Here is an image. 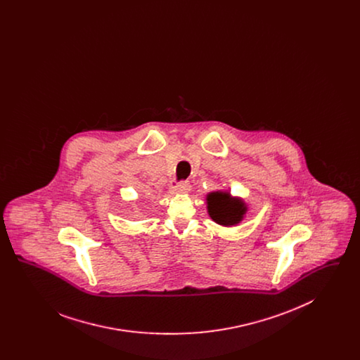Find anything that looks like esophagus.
Returning a JSON list of instances; mask_svg holds the SVG:
<instances>
[{
  "mask_svg": "<svg viewBox=\"0 0 360 360\" xmlns=\"http://www.w3.org/2000/svg\"><path fill=\"white\" fill-rule=\"evenodd\" d=\"M188 190H190V185L188 182H182V184H178L175 188H172V194H186Z\"/></svg>",
  "mask_w": 360,
  "mask_h": 360,
  "instance_id": "34e87169",
  "label": "esophagus"
}]
</instances>
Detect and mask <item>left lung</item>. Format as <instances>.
Listing matches in <instances>:
<instances>
[{
	"instance_id": "obj_1",
	"label": "left lung",
	"mask_w": 360,
	"mask_h": 360,
	"mask_svg": "<svg viewBox=\"0 0 360 360\" xmlns=\"http://www.w3.org/2000/svg\"><path fill=\"white\" fill-rule=\"evenodd\" d=\"M206 209L214 223L235 226L244 220L248 205L243 198L233 197L228 190H216L206 194Z\"/></svg>"
}]
</instances>
